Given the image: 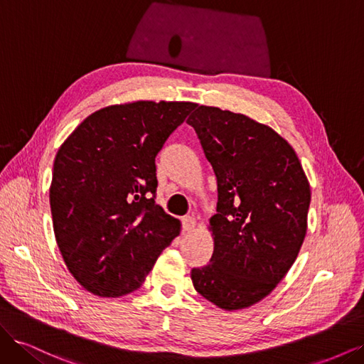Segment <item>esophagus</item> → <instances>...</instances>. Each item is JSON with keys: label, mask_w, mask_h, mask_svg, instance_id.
Instances as JSON below:
<instances>
[{"label": "esophagus", "mask_w": 364, "mask_h": 364, "mask_svg": "<svg viewBox=\"0 0 364 364\" xmlns=\"http://www.w3.org/2000/svg\"><path fill=\"white\" fill-rule=\"evenodd\" d=\"M196 228V218L194 217H183L182 218V229L183 232H191V230Z\"/></svg>", "instance_id": "1"}]
</instances>
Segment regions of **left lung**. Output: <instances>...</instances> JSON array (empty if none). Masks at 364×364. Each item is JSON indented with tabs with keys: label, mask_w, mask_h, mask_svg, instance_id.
<instances>
[{
	"label": "left lung",
	"mask_w": 364,
	"mask_h": 364,
	"mask_svg": "<svg viewBox=\"0 0 364 364\" xmlns=\"http://www.w3.org/2000/svg\"><path fill=\"white\" fill-rule=\"evenodd\" d=\"M217 178L214 252L191 270L197 293L232 311L259 302L293 266L306 234L311 191L293 147L243 114L199 106L186 119Z\"/></svg>",
	"instance_id": "obj_1"
}]
</instances>
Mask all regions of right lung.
Returning <instances> with one entry per match:
<instances>
[{"instance_id": "obj_1", "label": "right lung", "mask_w": 364, "mask_h": 364, "mask_svg": "<svg viewBox=\"0 0 364 364\" xmlns=\"http://www.w3.org/2000/svg\"><path fill=\"white\" fill-rule=\"evenodd\" d=\"M194 107L142 100L107 106L60 146L50 186L53 229L85 290L102 297L135 291L179 235V220L155 202V158Z\"/></svg>"}]
</instances>
